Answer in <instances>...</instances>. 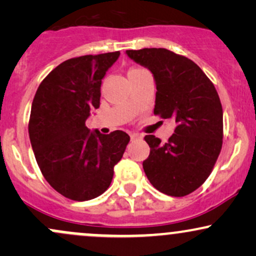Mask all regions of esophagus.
<instances>
[{"label":"esophagus","instance_id":"obj_1","mask_svg":"<svg viewBox=\"0 0 256 256\" xmlns=\"http://www.w3.org/2000/svg\"><path fill=\"white\" fill-rule=\"evenodd\" d=\"M130 138H131V140H137V138H140V136L138 134H131Z\"/></svg>","mask_w":256,"mask_h":256}]
</instances>
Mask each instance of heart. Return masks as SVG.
Instances as JSON below:
<instances>
[{
	"instance_id": "obj_1",
	"label": "heart",
	"mask_w": 256,
	"mask_h": 256,
	"mask_svg": "<svg viewBox=\"0 0 256 256\" xmlns=\"http://www.w3.org/2000/svg\"><path fill=\"white\" fill-rule=\"evenodd\" d=\"M132 70H137V68H132Z\"/></svg>"
}]
</instances>
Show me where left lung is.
I'll use <instances>...</instances> for the list:
<instances>
[{"label": "left lung", "instance_id": "left-lung-1", "mask_svg": "<svg viewBox=\"0 0 256 256\" xmlns=\"http://www.w3.org/2000/svg\"><path fill=\"white\" fill-rule=\"evenodd\" d=\"M152 73L154 114L176 122L166 143L146 134L150 154L143 161L146 178L158 192L180 198L195 192L212 172L222 146V107L218 92L190 58L165 48L126 50Z\"/></svg>", "mask_w": 256, "mask_h": 256}]
</instances>
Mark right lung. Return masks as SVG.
<instances>
[{
	"label": "right lung",
	"mask_w": 256,
	"mask_h": 256,
	"mask_svg": "<svg viewBox=\"0 0 256 256\" xmlns=\"http://www.w3.org/2000/svg\"><path fill=\"white\" fill-rule=\"evenodd\" d=\"M120 52L84 55L64 61L43 79L31 107L28 134L46 180L74 201H88L110 185L114 166L130 136L85 126L100 107L101 83Z\"/></svg>",
	"instance_id": "right-lung-1"
}]
</instances>
